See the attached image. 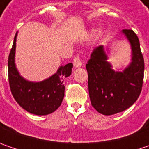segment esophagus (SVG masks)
I'll return each mask as SVG.
<instances>
[{"mask_svg":"<svg viewBox=\"0 0 149 149\" xmlns=\"http://www.w3.org/2000/svg\"><path fill=\"white\" fill-rule=\"evenodd\" d=\"M73 63H74V67H76V68H78V67H81V66H82V61H81L80 59L79 58V56H75V57H74Z\"/></svg>","mask_w":149,"mask_h":149,"instance_id":"34e87169","label":"esophagus"}]
</instances>
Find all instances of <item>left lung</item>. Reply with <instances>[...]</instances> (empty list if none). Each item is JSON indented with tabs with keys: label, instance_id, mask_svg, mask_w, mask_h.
I'll use <instances>...</instances> for the list:
<instances>
[{
	"label": "left lung",
	"instance_id": "1",
	"mask_svg": "<svg viewBox=\"0 0 149 149\" xmlns=\"http://www.w3.org/2000/svg\"><path fill=\"white\" fill-rule=\"evenodd\" d=\"M132 49V62L122 72L114 71L109 63L104 46L94 49L86 64L91 104L104 115L124 111L140 95L144 74V60L139 38L132 30L122 31Z\"/></svg>",
	"mask_w": 149,
	"mask_h": 149
}]
</instances>
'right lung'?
<instances>
[{"label": "right lung", "instance_id": "1", "mask_svg": "<svg viewBox=\"0 0 149 149\" xmlns=\"http://www.w3.org/2000/svg\"><path fill=\"white\" fill-rule=\"evenodd\" d=\"M17 32L8 58V78L11 94L15 101L27 112L46 115L55 111L65 96L64 79L71 74L73 64L60 66L57 72L41 82H31L19 74L15 64Z\"/></svg>", "mask_w": 149, "mask_h": 149}]
</instances>
